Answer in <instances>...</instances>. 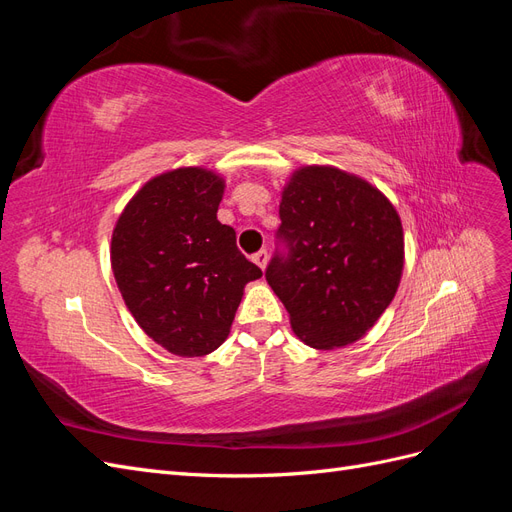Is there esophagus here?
Segmentation results:
<instances>
[{"mask_svg": "<svg viewBox=\"0 0 512 512\" xmlns=\"http://www.w3.org/2000/svg\"><path fill=\"white\" fill-rule=\"evenodd\" d=\"M252 260L256 262V265H258L260 269H265L267 262H269V254H267V250H260V252H256V254L252 256Z\"/></svg>", "mask_w": 512, "mask_h": 512, "instance_id": "esophagus-1", "label": "esophagus"}]
</instances>
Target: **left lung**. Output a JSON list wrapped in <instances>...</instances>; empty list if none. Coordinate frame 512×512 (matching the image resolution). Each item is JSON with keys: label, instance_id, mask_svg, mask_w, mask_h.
Masks as SVG:
<instances>
[{"label": "left lung", "instance_id": "8db88e82", "mask_svg": "<svg viewBox=\"0 0 512 512\" xmlns=\"http://www.w3.org/2000/svg\"><path fill=\"white\" fill-rule=\"evenodd\" d=\"M277 252L265 277L301 342L333 350L361 339L391 305L404 271L399 213L369 181L335 166L294 170L282 192Z\"/></svg>", "mask_w": 512, "mask_h": 512}]
</instances>
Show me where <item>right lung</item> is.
Returning <instances> with one entry per match:
<instances>
[{
	"mask_svg": "<svg viewBox=\"0 0 512 512\" xmlns=\"http://www.w3.org/2000/svg\"><path fill=\"white\" fill-rule=\"evenodd\" d=\"M224 179L185 166L149 179L121 211L111 265L130 314L177 356H205L230 333L247 282L262 271L218 220Z\"/></svg>",
	"mask_w": 512,
	"mask_h": 512,
	"instance_id": "add662e5",
	"label": "right lung"
}]
</instances>
